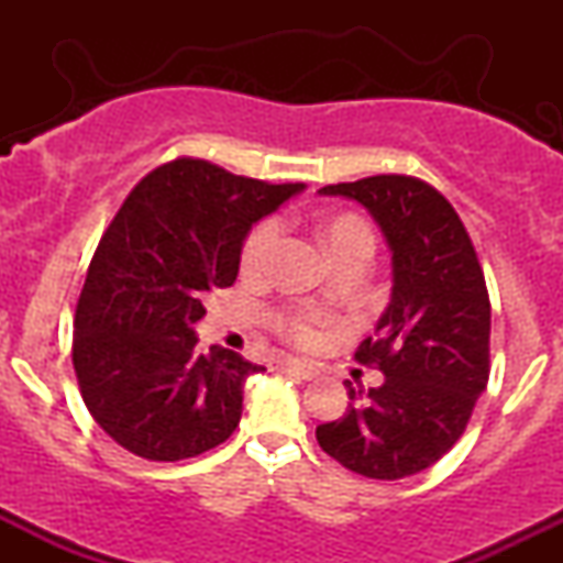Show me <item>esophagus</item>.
Instances as JSON below:
<instances>
[{
	"instance_id": "obj_1",
	"label": "esophagus",
	"mask_w": 563,
	"mask_h": 563,
	"mask_svg": "<svg viewBox=\"0 0 563 563\" xmlns=\"http://www.w3.org/2000/svg\"><path fill=\"white\" fill-rule=\"evenodd\" d=\"M280 371L283 373H290V376H296V378H303V380L314 378V373H318L312 365L299 363V360H288V363L280 365Z\"/></svg>"
}]
</instances>
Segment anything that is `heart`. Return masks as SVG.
<instances>
[{"mask_svg":"<svg viewBox=\"0 0 563 563\" xmlns=\"http://www.w3.org/2000/svg\"><path fill=\"white\" fill-rule=\"evenodd\" d=\"M328 249H331L333 260L349 254L354 249H371L373 251V230L365 219L354 214H339L322 228ZM283 238V224L280 219L267 217L262 222H256L249 230L245 241L241 245V269L245 275H262L267 273L269 264L275 262L277 249H280ZM269 322L275 325V331H280L288 341L299 346H309L318 341L320 335V318L309 309L290 307V309H277L269 314Z\"/></svg>","mask_w":563,"mask_h":563,"instance_id":"1","label":"heart"}]
</instances>
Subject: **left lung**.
<instances>
[{"mask_svg":"<svg viewBox=\"0 0 563 563\" xmlns=\"http://www.w3.org/2000/svg\"><path fill=\"white\" fill-rule=\"evenodd\" d=\"M363 203L391 249L394 288L376 335L354 352L378 367V389H352L320 448L367 479L434 466L463 437L489 380V294L479 256L450 200L418 177L376 174L320 187Z\"/></svg>","mask_w":563,"mask_h":563,"instance_id":"left-lung-1","label":"left lung"}]
</instances>
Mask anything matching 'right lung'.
Wrapping results in <instances>:
<instances>
[{"label": "right lung", "mask_w": 563, "mask_h": 563, "mask_svg": "<svg viewBox=\"0 0 563 563\" xmlns=\"http://www.w3.org/2000/svg\"><path fill=\"white\" fill-rule=\"evenodd\" d=\"M174 158L134 185L102 232L76 301L74 371L89 416L145 461H185L241 423L264 371L230 349L198 354L203 299L238 277L256 219L301 190Z\"/></svg>", "instance_id": "right-lung-1"}]
</instances>
